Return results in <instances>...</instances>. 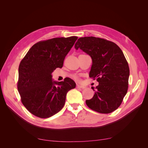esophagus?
I'll return each mask as SVG.
<instances>
[{"label":"esophagus","instance_id":"1","mask_svg":"<svg viewBox=\"0 0 148 148\" xmlns=\"http://www.w3.org/2000/svg\"><path fill=\"white\" fill-rule=\"evenodd\" d=\"M77 88H78V89H84V87L83 86H80V85L77 84Z\"/></svg>","mask_w":148,"mask_h":148}]
</instances>
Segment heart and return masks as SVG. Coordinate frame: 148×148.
Instances as JSON below:
<instances>
[{
	"label": "heart",
	"mask_w": 148,
	"mask_h": 148,
	"mask_svg": "<svg viewBox=\"0 0 148 148\" xmlns=\"http://www.w3.org/2000/svg\"><path fill=\"white\" fill-rule=\"evenodd\" d=\"M72 77H73V78L75 80V81L78 82L81 81V79H80V78H79V77H78V76H77V75H73Z\"/></svg>",
	"instance_id": "obj_1"
}]
</instances>
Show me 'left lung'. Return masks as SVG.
<instances>
[{
	"mask_svg": "<svg viewBox=\"0 0 148 148\" xmlns=\"http://www.w3.org/2000/svg\"><path fill=\"white\" fill-rule=\"evenodd\" d=\"M75 47L91 56L89 77L99 82L86 105L99 113L112 112L122 104L128 88L130 69L122 51L113 42L93 36L79 38Z\"/></svg>",
	"mask_w": 148,
	"mask_h": 148,
	"instance_id": "left-lung-1",
	"label": "left lung"
}]
</instances>
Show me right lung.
Masks as SVG:
<instances>
[{"label":"right lung","mask_w":148,"mask_h":148,"mask_svg":"<svg viewBox=\"0 0 148 148\" xmlns=\"http://www.w3.org/2000/svg\"><path fill=\"white\" fill-rule=\"evenodd\" d=\"M77 36L41 41L31 47L18 68L17 88L22 104L30 113L42 119L55 115L64 106L66 93L75 88L72 79L52 80L53 70L63 66L65 56Z\"/></svg>","instance_id":"right-lung-1"}]
</instances>
